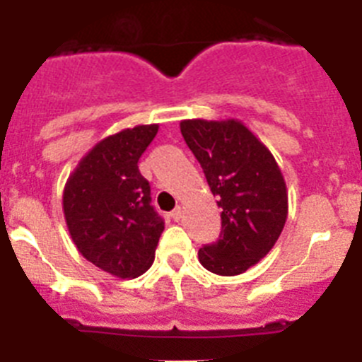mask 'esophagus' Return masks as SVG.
I'll use <instances>...</instances> for the list:
<instances>
[{"label": "esophagus", "instance_id": "34e87169", "mask_svg": "<svg viewBox=\"0 0 362 362\" xmlns=\"http://www.w3.org/2000/svg\"><path fill=\"white\" fill-rule=\"evenodd\" d=\"M181 217H183V209H181V206H177V209H175L174 212H172V219L179 221V219H181Z\"/></svg>", "mask_w": 362, "mask_h": 362}]
</instances>
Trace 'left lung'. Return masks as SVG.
Here are the masks:
<instances>
[{"label":"left lung","instance_id":"8db88e82","mask_svg":"<svg viewBox=\"0 0 362 362\" xmlns=\"http://www.w3.org/2000/svg\"><path fill=\"white\" fill-rule=\"evenodd\" d=\"M221 209V235L199 250L217 276H239L274 248L288 216V190L270 150L238 119L181 121Z\"/></svg>","mask_w":362,"mask_h":362}]
</instances>
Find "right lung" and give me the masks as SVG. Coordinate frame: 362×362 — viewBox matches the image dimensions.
I'll list each match as a JSON object with an SVG mask.
<instances>
[{
  "instance_id": "right-lung-1",
  "label": "right lung",
  "mask_w": 362,
  "mask_h": 362,
  "mask_svg": "<svg viewBox=\"0 0 362 362\" xmlns=\"http://www.w3.org/2000/svg\"><path fill=\"white\" fill-rule=\"evenodd\" d=\"M159 124H137L105 137L69 175L63 212L79 254L114 277L130 279L153 263L165 223L150 204L137 161Z\"/></svg>"
}]
</instances>
